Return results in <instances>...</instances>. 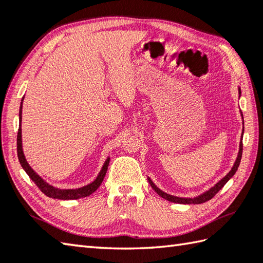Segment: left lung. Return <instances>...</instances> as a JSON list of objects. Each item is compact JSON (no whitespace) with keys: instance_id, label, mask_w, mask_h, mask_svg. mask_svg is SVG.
<instances>
[{"instance_id":"1","label":"left lung","mask_w":263,"mask_h":263,"mask_svg":"<svg viewBox=\"0 0 263 263\" xmlns=\"http://www.w3.org/2000/svg\"><path fill=\"white\" fill-rule=\"evenodd\" d=\"M239 93H240V90H239ZM244 131V130H243ZM241 153H243V141L240 140V143H239V152H238V156H237V159H236V162L234 164L233 168L230 170V172L224 178H222L220 180V181L215 184L214 187L211 188L210 190H208L206 193H204L202 195H199L198 197H194V198H182V197H177V196H172V195H168L166 193L162 192L161 189H158L155 184L153 183V181L151 179L148 178V181L149 183H151L152 188L155 190V192L159 195V196L163 197L164 199L168 200V202H172V203H179V204H202V203H205L208 202V200H210L211 198H213L215 196V194H217L219 190L222 188L226 183L228 182V180L234 176V174L236 173V171H237V168L239 166V163H240V159H241Z\"/></svg>"}]
</instances>
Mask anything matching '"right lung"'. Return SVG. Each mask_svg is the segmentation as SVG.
<instances>
[{
	"mask_svg": "<svg viewBox=\"0 0 263 263\" xmlns=\"http://www.w3.org/2000/svg\"><path fill=\"white\" fill-rule=\"evenodd\" d=\"M24 100V97H23ZM23 100L22 104H20V109H19V130H18V136H17V153H18V158L20 162V165L23 166L25 170V172L28 174L29 178L33 180L35 182L36 186L39 187V189L42 192L44 195H46L48 197L51 198H58V199H79L82 197H86L90 196L92 193H95L96 190L99 188V186L104 180L108 165H109V158H107V161L105 162L104 166H102L101 171L99 173V176L97 177L93 182L87 184V186H84L82 188H77V189H58L54 188L53 186H51L48 182H45L44 180L41 178L37 173H36L34 170L29 166V164L27 163L24 155L23 152V143H22V109H23Z\"/></svg>",
	"mask_w": 263,
	"mask_h": 263,
	"instance_id": "right-lung-1",
	"label": "right lung"
}]
</instances>
